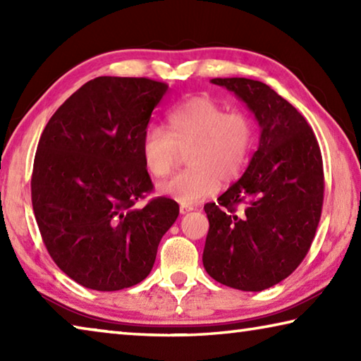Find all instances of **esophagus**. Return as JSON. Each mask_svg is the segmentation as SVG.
Returning <instances> with one entry per match:
<instances>
[{
    "instance_id": "obj_1",
    "label": "esophagus",
    "mask_w": 361,
    "mask_h": 361,
    "mask_svg": "<svg viewBox=\"0 0 361 361\" xmlns=\"http://www.w3.org/2000/svg\"><path fill=\"white\" fill-rule=\"evenodd\" d=\"M192 210H194L192 205H188V204H181L180 205V213H181V215H186V213L192 212Z\"/></svg>"
}]
</instances>
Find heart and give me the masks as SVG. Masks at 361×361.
Here are the masks:
<instances>
[{"label":"heart","instance_id":"1","mask_svg":"<svg viewBox=\"0 0 361 361\" xmlns=\"http://www.w3.org/2000/svg\"><path fill=\"white\" fill-rule=\"evenodd\" d=\"M256 122L242 111H228L212 97L181 102L167 113L166 129L148 126L140 151L151 175L164 178L186 152L189 169L159 185V192L181 204H197L215 194L221 180L237 178L256 143Z\"/></svg>","mask_w":361,"mask_h":361}]
</instances>
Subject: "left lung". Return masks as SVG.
<instances>
[{
  "label": "left lung",
  "instance_id": "8db88e82",
  "mask_svg": "<svg viewBox=\"0 0 361 361\" xmlns=\"http://www.w3.org/2000/svg\"><path fill=\"white\" fill-rule=\"evenodd\" d=\"M212 82L247 103L261 137L245 173L218 204L204 207L210 223L204 267L231 288L261 291L288 277L312 245L325 192L320 146L304 116L267 84Z\"/></svg>",
  "mask_w": 361,
  "mask_h": 361
}]
</instances>
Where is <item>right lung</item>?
Wrapping results in <instances>:
<instances>
[{"mask_svg": "<svg viewBox=\"0 0 361 361\" xmlns=\"http://www.w3.org/2000/svg\"><path fill=\"white\" fill-rule=\"evenodd\" d=\"M169 84L100 76L79 87L41 133L32 204L54 262L85 288L116 291L142 282L159 242L180 213L152 191L140 140Z\"/></svg>", "mask_w": 361, "mask_h": 361, "instance_id": "1", "label": "right lung"}]
</instances>
